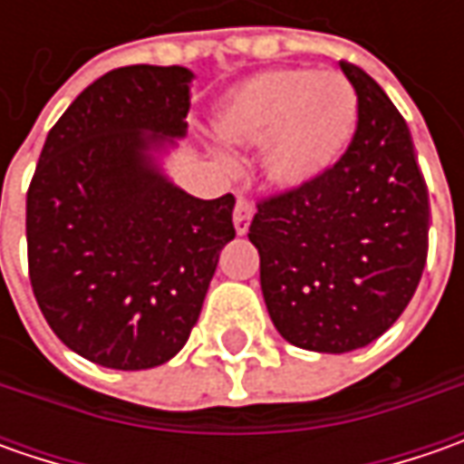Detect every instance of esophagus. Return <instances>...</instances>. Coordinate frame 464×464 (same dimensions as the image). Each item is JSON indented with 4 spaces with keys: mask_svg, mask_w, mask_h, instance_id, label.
I'll return each instance as SVG.
<instances>
[{
    "mask_svg": "<svg viewBox=\"0 0 464 464\" xmlns=\"http://www.w3.org/2000/svg\"><path fill=\"white\" fill-rule=\"evenodd\" d=\"M250 219H253V204L240 198L237 206H235V229H237V235H245V232H247Z\"/></svg>",
    "mask_w": 464,
    "mask_h": 464,
    "instance_id": "1",
    "label": "esophagus"
}]
</instances>
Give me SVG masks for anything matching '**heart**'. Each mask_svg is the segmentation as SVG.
<instances>
[{"instance_id": "b5f03b06", "label": "heart", "mask_w": 464, "mask_h": 464, "mask_svg": "<svg viewBox=\"0 0 464 464\" xmlns=\"http://www.w3.org/2000/svg\"><path fill=\"white\" fill-rule=\"evenodd\" d=\"M356 129L353 84L312 69H268L237 82L214 116L222 144L263 147V175L281 190H299L328 175L348 152Z\"/></svg>"}]
</instances>
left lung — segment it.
<instances>
[{
    "label": "left lung",
    "mask_w": 464,
    "mask_h": 464,
    "mask_svg": "<svg viewBox=\"0 0 464 464\" xmlns=\"http://www.w3.org/2000/svg\"><path fill=\"white\" fill-rule=\"evenodd\" d=\"M341 69L359 98L348 152L317 183L263 198L247 232L274 325L320 353L377 341L416 295L429 253V190L408 123L364 69Z\"/></svg>",
    "instance_id": "obj_1"
}]
</instances>
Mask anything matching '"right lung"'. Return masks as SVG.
Segmentation results:
<instances>
[{"label":"right lung","instance_id":"add662e5","mask_svg":"<svg viewBox=\"0 0 464 464\" xmlns=\"http://www.w3.org/2000/svg\"><path fill=\"white\" fill-rule=\"evenodd\" d=\"M186 66H121L82 90L48 131L27 188V268L63 346L108 369H152L186 346L219 253L227 193L178 188L157 154L186 136Z\"/></svg>","mask_w":464,"mask_h":464}]
</instances>
